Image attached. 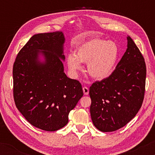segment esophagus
Instances as JSON below:
<instances>
[{
    "label": "esophagus",
    "instance_id": "34e87169",
    "mask_svg": "<svg viewBox=\"0 0 155 155\" xmlns=\"http://www.w3.org/2000/svg\"><path fill=\"white\" fill-rule=\"evenodd\" d=\"M83 92H84V94L85 95H88V94H89L88 87H83Z\"/></svg>",
    "mask_w": 155,
    "mask_h": 155
}]
</instances>
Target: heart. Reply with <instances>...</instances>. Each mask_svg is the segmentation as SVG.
Instances as JSON below:
<instances>
[{
  "instance_id": "1",
  "label": "heart",
  "mask_w": 155,
  "mask_h": 155,
  "mask_svg": "<svg viewBox=\"0 0 155 155\" xmlns=\"http://www.w3.org/2000/svg\"><path fill=\"white\" fill-rule=\"evenodd\" d=\"M119 58V48L115 43L101 38L86 41L79 46L75 54L70 52L66 56L69 70L77 74L87 63V72L93 79L101 80L113 73Z\"/></svg>"
}]
</instances>
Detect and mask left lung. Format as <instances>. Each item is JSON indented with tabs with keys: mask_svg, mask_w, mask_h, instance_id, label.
I'll return each mask as SVG.
<instances>
[{
	"mask_svg": "<svg viewBox=\"0 0 155 155\" xmlns=\"http://www.w3.org/2000/svg\"><path fill=\"white\" fill-rule=\"evenodd\" d=\"M127 50L108 77L90 87V115L102 132H113L126 125L143 104L147 68L143 55L127 36Z\"/></svg>",
	"mask_w": 155,
	"mask_h": 155,
	"instance_id": "1",
	"label": "left lung"
}]
</instances>
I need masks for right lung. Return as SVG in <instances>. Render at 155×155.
Masks as SVG:
<instances>
[{
	"label": "right lung",
	"instance_id": "1",
	"mask_svg": "<svg viewBox=\"0 0 155 155\" xmlns=\"http://www.w3.org/2000/svg\"><path fill=\"white\" fill-rule=\"evenodd\" d=\"M63 32L38 33L19 51L13 66V94L17 109L29 123L56 131L83 96L81 83L67 77L63 60ZM44 56L41 62L39 54Z\"/></svg>",
	"mask_w": 155,
	"mask_h": 155
}]
</instances>
